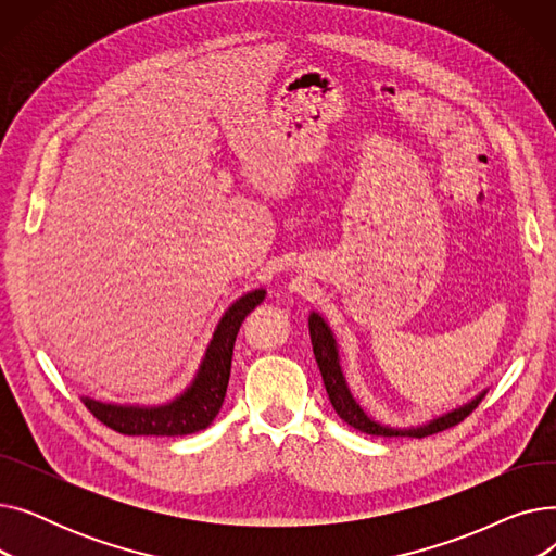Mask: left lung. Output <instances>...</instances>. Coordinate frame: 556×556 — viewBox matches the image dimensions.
<instances>
[{
    "label": "left lung",
    "mask_w": 556,
    "mask_h": 556,
    "mask_svg": "<svg viewBox=\"0 0 556 556\" xmlns=\"http://www.w3.org/2000/svg\"><path fill=\"white\" fill-rule=\"evenodd\" d=\"M308 331H311V342H313V354L319 367V374H323V381L329 394V401L333 405V410L340 415V419H344L349 426H354L361 432L367 434H378V437H426V434H434L442 432L451 426H457L459 421H464L469 417L478 403L484 399L486 390H482L480 394H476L471 401H466L459 407H453V410L434 417L426 424L419 426H390L374 419L365 407L361 405V401L356 399V394L352 392L346 383V376L342 371V363H340V346L336 340L333 329L329 327L327 319L319 315L317 311H311L308 315Z\"/></svg>",
    "instance_id": "left-lung-1"
}]
</instances>
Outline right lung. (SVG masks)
<instances>
[{"instance_id": "right-lung-1", "label": "right lung", "mask_w": 556, "mask_h": 556, "mask_svg": "<svg viewBox=\"0 0 556 556\" xmlns=\"http://www.w3.org/2000/svg\"><path fill=\"white\" fill-rule=\"evenodd\" d=\"M266 288L248 290L245 295L233 300L218 325L214 336L204 349V356L191 378V383L166 403H112L92 396H80L101 424L124 434H155V437H178L191 434L207 428L225 401L233 340L243 325L245 315L263 302Z\"/></svg>"}]
</instances>
